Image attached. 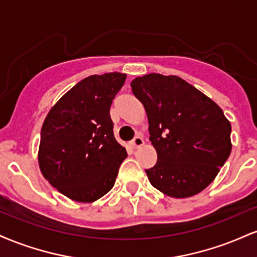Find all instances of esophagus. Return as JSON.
I'll list each match as a JSON object with an SVG mask.
<instances>
[{
	"mask_svg": "<svg viewBox=\"0 0 257 257\" xmlns=\"http://www.w3.org/2000/svg\"><path fill=\"white\" fill-rule=\"evenodd\" d=\"M143 145H144V140H143V138H140V137H137L134 140L132 141V146L134 147V149H139V147H141Z\"/></svg>",
	"mask_w": 257,
	"mask_h": 257,
	"instance_id": "34e87169",
	"label": "esophagus"
}]
</instances>
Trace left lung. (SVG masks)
Wrapping results in <instances>:
<instances>
[{
	"label": "left lung",
	"instance_id": "obj_1",
	"mask_svg": "<svg viewBox=\"0 0 257 257\" xmlns=\"http://www.w3.org/2000/svg\"><path fill=\"white\" fill-rule=\"evenodd\" d=\"M145 107L157 163L146 169L155 188L187 198L208 187L232 150L231 123L216 102L178 77L150 73L132 81Z\"/></svg>",
	"mask_w": 257,
	"mask_h": 257
}]
</instances>
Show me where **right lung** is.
<instances>
[{
    "instance_id": "obj_1",
    "label": "right lung",
    "mask_w": 257,
    "mask_h": 257,
    "mask_svg": "<svg viewBox=\"0 0 257 257\" xmlns=\"http://www.w3.org/2000/svg\"><path fill=\"white\" fill-rule=\"evenodd\" d=\"M126 78L110 72L82 79L51 108L41 129L38 164L67 198L91 203L113 187L126 151L113 137L110 107Z\"/></svg>"
}]
</instances>
